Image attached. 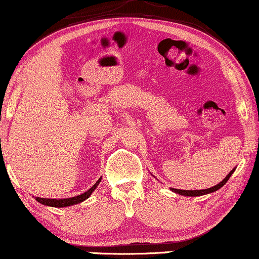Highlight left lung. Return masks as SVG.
Returning <instances> with one entry per match:
<instances>
[{
	"label": "left lung",
	"instance_id": "left-lung-1",
	"mask_svg": "<svg viewBox=\"0 0 259 259\" xmlns=\"http://www.w3.org/2000/svg\"><path fill=\"white\" fill-rule=\"evenodd\" d=\"M235 171V169L233 168L232 171L228 173L227 177L224 179V181L219 183L218 185L212 186V188H209V189H204V190H181V189H172L171 190L173 192H176V194H179L182 196H190V197H196V196H203V195H207V194H211V192L214 191H218L219 189H221L222 186H224L226 183H227L228 179H230V177L233 175V172Z\"/></svg>",
	"mask_w": 259,
	"mask_h": 259
}]
</instances>
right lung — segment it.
<instances>
[{
	"mask_svg": "<svg viewBox=\"0 0 259 259\" xmlns=\"http://www.w3.org/2000/svg\"><path fill=\"white\" fill-rule=\"evenodd\" d=\"M101 181V178H99V181H98L96 184L90 190H87L86 192H83V194L78 195V196H75V197H70V198H40V197H35V201H38L39 203H41V204L44 205H49V207H55V208H63V207H69V205H74V204H77V203H81L83 202L84 199H87L90 196L92 195V192L94 191V190L97 189V186L99 185V183Z\"/></svg>",
	"mask_w": 259,
	"mask_h": 259,
	"instance_id": "1",
	"label": "right lung"
}]
</instances>
